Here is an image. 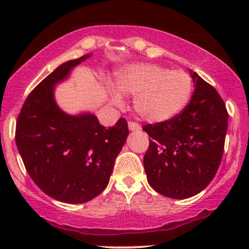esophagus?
<instances>
[{"label":"esophagus","instance_id":"1","mask_svg":"<svg viewBox=\"0 0 249 249\" xmlns=\"http://www.w3.org/2000/svg\"><path fill=\"white\" fill-rule=\"evenodd\" d=\"M128 128H130L131 131H138L141 130V125L136 122H128Z\"/></svg>","mask_w":249,"mask_h":249}]
</instances>
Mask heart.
I'll return each instance as SVG.
<instances>
[{
    "label": "heart",
    "instance_id": "obj_1",
    "mask_svg": "<svg viewBox=\"0 0 249 249\" xmlns=\"http://www.w3.org/2000/svg\"><path fill=\"white\" fill-rule=\"evenodd\" d=\"M116 88L123 93L134 95V108L147 122H165L179 115L190 102L193 81L184 70H168L150 63L125 67L116 75ZM112 101L121 102L113 90Z\"/></svg>",
    "mask_w": 249,
    "mask_h": 249
}]
</instances>
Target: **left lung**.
<instances>
[{"mask_svg": "<svg viewBox=\"0 0 249 249\" xmlns=\"http://www.w3.org/2000/svg\"><path fill=\"white\" fill-rule=\"evenodd\" d=\"M196 84L186 107L168 121L142 126L150 138L144 167L150 186L172 199L205 190L221 162L228 112L212 85L191 71Z\"/></svg>", "mask_w": 249, "mask_h": 249, "instance_id": "1", "label": "left lung"}]
</instances>
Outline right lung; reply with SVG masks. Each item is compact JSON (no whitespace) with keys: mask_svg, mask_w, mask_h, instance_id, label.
<instances>
[{"mask_svg":"<svg viewBox=\"0 0 249 249\" xmlns=\"http://www.w3.org/2000/svg\"><path fill=\"white\" fill-rule=\"evenodd\" d=\"M91 55L59 65L29 93L16 122L15 141L25 170L45 194L83 204L107 186L128 136L125 118L104 127L92 113L70 116L57 107L55 84Z\"/></svg>","mask_w":249,"mask_h":249,"instance_id":"obj_1","label":"right lung"}]
</instances>
